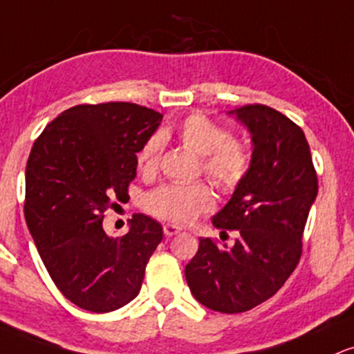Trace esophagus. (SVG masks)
Instances as JSON below:
<instances>
[{
	"instance_id": "34e87169",
	"label": "esophagus",
	"mask_w": 354,
	"mask_h": 354,
	"mask_svg": "<svg viewBox=\"0 0 354 354\" xmlns=\"http://www.w3.org/2000/svg\"><path fill=\"white\" fill-rule=\"evenodd\" d=\"M180 231H181V229L178 227V225H174V224H165V225H163L165 236H168V237L176 236V234H180Z\"/></svg>"
}]
</instances>
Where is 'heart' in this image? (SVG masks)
<instances>
[{
	"instance_id": "heart-1",
	"label": "heart",
	"mask_w": 354,
	"mask_h": 354,
	"mask_svg": "<svg viewBox=\"0 0 354 354\" xmlns=\"http://www.w3.org/2000/svg\"><path fill=\"white\" fill-rule=\"evenodd\" d=\"M161 136H174L186 150L201 156L203 171L223 186L234 189L250 171L252 153L244 142L229 138L227 130L212 122L206 115L193 113ZM153 135L145 142L136 155L138 168L145 174L156 171L160 163L163 140ZM214 206V194L206 183H171L153 189L145 198V207L156 218L174 224H189L203 212Z\"/></svg>"
}]
</instances>
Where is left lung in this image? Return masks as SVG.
Here are the masks:
<instances>
[{"instance_id":"1","label":"left lung","mask_w":354,"mask_h":354,"mask_svg":"<svg viewBox=\"0 0 354 354\" xmlns=\"http://www.w3.org/2000/svg\"><path fill=\"white\" fill-rule=\"evenodd\" d=\"M252 135V166L212 218L232 245L209 237L186 266L194 299L221 313H242L274 297L295 270L318 178L304 130L283 113L254 104L231 110Z\"/></svg>"}]
</instances>
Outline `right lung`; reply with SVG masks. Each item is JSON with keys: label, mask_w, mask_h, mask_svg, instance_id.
Segmentation results:
<instances>
[{"label": "right lung", "mask_w": 354, "mask_h": 354, "mask_svg": "<svg viewBox=\"0 0 354 354\" xmlns=\"http://www.w3.org/2000/svg\"><path fill=\"white\" fill-rule=\"evenodd\" d=\"M163 115L107 102L64 110L32 145L24 218L55 287L93 313L122 308L138 295L145 267L163 239L155 219L133 214L130 231L110 237L104 216L129 196L136 153Z\"/></svg>", "instance_id": "right-lung-1"}]
</instances>
